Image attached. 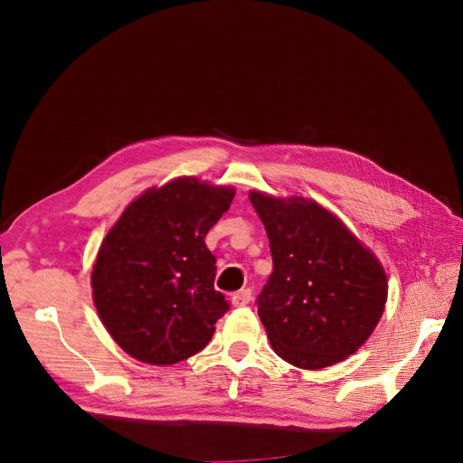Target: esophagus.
Masks as SVG:
<instances>
[{"instance_id":"obj_1","label":"esophagus","mask_w":463,"mask_h":463,"mask_svg":"<svg viewBox=\"0 0 463 463\" xmlns=\"http://www.w3.org/2000/svg\"><path fill=\"white\" fill-rule=\"evenodd\" d=\"M250 303V289H241L232 296V305L233 307H245Z\"/></svg>"}]
</instances>
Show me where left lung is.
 Returning a JSON list of instances; mask_svg holds the SVG:
<instances>
[{
	"instance_id": "1",
	"label": "left lung",
	"mask_w": 463,
	"mask_h": 463,
	"mask_svg": "<svg viewBox=\"0 0 463 463\" xmlns=\"http://www.w3.org/2000/svg\"><path fill=\"white\" fill-rule=\"evenodd\" d=\"M269 235L272 274L259 317L278 357L325 369L369 340L388 299L384 266L328 208L313 199L249 191Z\"/></svg>"
}]
</instances>
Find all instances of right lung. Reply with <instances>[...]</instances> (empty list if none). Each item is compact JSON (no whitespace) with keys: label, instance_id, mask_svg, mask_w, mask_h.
I'll return each mask as SVG.
<instances>
[{"label":"right lung","instance_id":"obj_1","mask_svg":"<svg viewBox=\"0 0 463 463\" xmlns=\"http://www.w3.org/2000/svg\"><path fill=\"white\" fill-rule=\"evenodd\" d=\"M235 197L232 185L181 175L133 199L92 264L96 313L125 354L167 367L210 342L228 303L214 289L204 237Z\"/></svg>","mask_w":463,"mask_h":463}]
</instances>
